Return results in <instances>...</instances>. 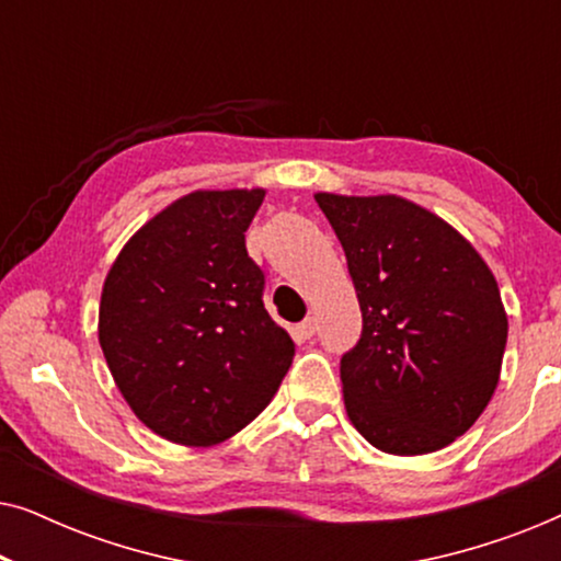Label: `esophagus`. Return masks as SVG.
Here are the masks:
<instances>
[{"label":"esophagus","mask_w":561,"mask_h":561,"mask_svg":"<svg viewBox=\"0 0 561 561\" xmlns=\"http://www.w3.org/2000/svg\"><path fill=\"white\" fill-rule=\"evenodd\" d=\"M298 334L304 336V340H311L313 334H317V319L313 317H306L301 324H298Z\"/></svg>","instance_id":"obj_1"}]
</instances>
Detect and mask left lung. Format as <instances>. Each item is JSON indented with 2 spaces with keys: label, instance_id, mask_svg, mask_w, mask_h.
Wrapping results in <instances>:
<instances>
[{
  "label": "left lung",
  "instance_id": "1",
  "mask_svg": "<svg viewBox=\"0 0 561 561\" xmlns=\"http://www.w3.org/2000/svg\"><path fill=\"white\" fill-rule=\"evenodd\" d=\"M342 242L363 334L342 355L350 421L388 455H426L470 428L508 340L501 290L462 234L398 196L317 194Z\"/></svg>",
  "mask_w": 561,
  "mask_h": 561
}]
</instances>
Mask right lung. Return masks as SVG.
<instances>
[{"mask_svg": "<svg viewBox=\"0 0 561 561\" xmlns=\"http://www.w3.org/2000/svg\"><path fill=\"white\" fill-rule=\"evenodd\" d=\"M265 191H194L114 260L99 342L129 409L175 444L209 447L271 403L296 344L265 311L244 232Z\"/></svg>", "mask_w": 561, "mask_h": 561, "instance_id": "right-lung-1", "label": "right lung"}]
</instances>
